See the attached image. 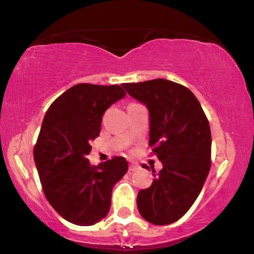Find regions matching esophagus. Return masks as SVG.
Instances as JSON below:
<instances>
[{"mask_svg": "<svg viewBox=\"0 0 254 254\" xmlns=\"http://www.w3.org/2000/svg\"><path fill=\"white\" fill-rule=\"evenodd\" d=\"M139 164L136 163H130L129 164V171H136L137 169H139Z\"/></svg>", "mask_w": 254, "mask_h": 254, "instance_id": "1", "label": "esophagus"}]
</instances>
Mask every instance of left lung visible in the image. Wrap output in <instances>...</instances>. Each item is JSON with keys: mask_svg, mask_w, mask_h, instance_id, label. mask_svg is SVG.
<instances>
[{"mask_svg": "<svg viewBox=\"0 0 254 254\" xmlns=\"http://www.w3.org/2000/svg\"><path fill=\"white\" fill-rule=\"evenodd\" d=\"M149 112V147L162 162L151 186L140 190V215L155 225L179 220L198 197L211 167V130L189 88L167 79L123 84ZM143 168L148 169L147 166ZM155 173V170H153Z\"/></svg>", "mask_w": 254, "mask_h": 254, "instance_id": "8db88e82", "label": "left lung"}]
</instances>
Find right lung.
<instances>
[{"instance_id":"right-lung-1","label":"right lung","mask_w":254,"mask_h":254,"mask_svg":"<svg viewBox=\"0 0 254 254\" xmlns=\"http://www.w3.org/2000/svg\"><path fill=\"white\" fill-rule=\"evenodd\" d=\"M125 95L119 85H74L56 99L43 120L34 148L43 191L56 211L75 225H93L107 216L112 189L128 170L121 156L99 166L86 159L105 111Z\"/></svg>"}]
</instances>
